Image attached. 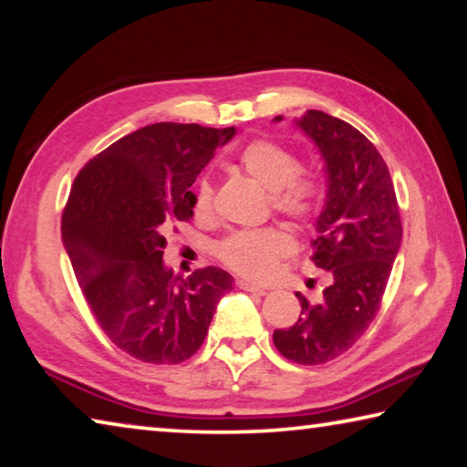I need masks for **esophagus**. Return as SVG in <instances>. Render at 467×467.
Segmentation results:
<instances>
[{
	"instance_id": "obj_1",
	"label": "esophagus",
	"mask_w": 467,
	"mask_h": 467,
	"mask_svg": "<svg viewBox=\"0 0 467 467\" xmlns=\"http://www.w3.org/2000/svg\"><path fill=\"white\" fill-rule=\"evenodd\" d=\"M236 286H239L241 290H247V292H255V295H267V290L265 288H262V286H257V284H253V282H249V280H236Z\"/></svg>"
}]
</instances>
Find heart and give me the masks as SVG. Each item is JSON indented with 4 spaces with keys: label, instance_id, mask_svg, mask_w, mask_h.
Wrapping results in <instances>:
<instances>
[{
    "label": "heart",
    "instance_id": "1",
    "mask_svg": "<svg viewBox=\"0 0 467 467\" xmlns=\"http://www.w3.org/2000/svg\"><path fill=\"white\" fill-rule=\"evenodd\" d=\"M236 164L255 179L259 185L272 192L275 212L296 223H306L319 208V187L311 177L300 172L298 158L272 140L255 138L236 154ZM214 189L208 179H200L193 187L192 208L195 216H208L212 212ZM295 241L280 226L234 231L216 244V255L228 270L251 280H265L274 274L280 259L288 257Z\"/></svg>",
    "mask_w": 467,
    "mask_h": 467
}]
</instances>
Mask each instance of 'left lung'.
I'll return each mask as SVG.
<instances>
[{
  "label": "left lung",
  "instance_id": "1",
  "mask_svg": "<svg viewBox=\"0 0 467 467\" xmlns=\"http://www.w3.org/2000/svg\"><path fill=\"white\" fill-rule=\"evenodd\" d=\"M296 125L326 161L327 200L311 262L331 282L317 303L296 292L300 317L274 329V344L284 358L315 367L350 350L377 317L401 243V218L389 169L357 128L323 110H306Z\"/></svg>",
  "mask_w": 467,
  "mask_h": 467
}]
</instances>
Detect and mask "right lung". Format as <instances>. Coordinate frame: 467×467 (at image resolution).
Listing matches in <instances>:
<instances>
[{"label": "right lung", "instance_id": "1", "mask_svg": "<svg viewBox=\"0 0 467 467\" xmlns=\"http://www.w3.org/2000/svg\"><path fill=\"white\" fill-rule=\"evenodd\" d=\"M234 128L154 123L84 164L61 234L86 305L119 350L179 365L200 350L233 275L208 265L187 278L164 267V234L193 216L192 187Z\"/></svg>", "mask_w": 467, "mask_h": 467}]
</instances>
